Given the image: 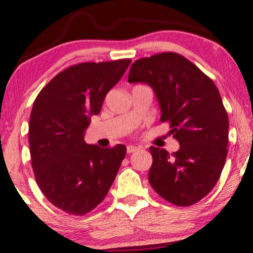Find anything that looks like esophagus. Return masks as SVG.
Wrapping results in <instances>:
<instances>
[{
    "instance_id": "obj_1",
    "label": "esophagus",
    "mask_w": 253,
    "mask_h": 253,
    "mask_svg": "<svg viewBox=\"0 0 253 253\" xmlns=\"http://www.w3.org/2000/svg\"><path fill=\"white\" fill-rule=\"evenodd\" d=\"M139 149H140L139 147H135V146H128V147H127V153H128V154L135 153V151H137Z\"/></svg>"
}]
</instances>
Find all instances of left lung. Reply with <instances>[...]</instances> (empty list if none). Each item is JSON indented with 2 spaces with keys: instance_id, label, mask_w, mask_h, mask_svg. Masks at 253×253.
I'll use <instances>...</instances> for the list:
<instances>
[{
  "instance_id": "8db88e82",
  "label": "left lung",
  "mask_w": 253,
  "mask_h": 253,
  "mask_svg": "<svg viewBox=\"0 0 253 253\" xmlns=\"http://www.w3.org/2000/svg\"><path fill=\"white\" fill-rule=\"evenodd\" d=\"M128 82L153 87L160 103L162 123L179 150L150 147L153 164L148 174L151 187L176 206H192L213 190L228 154L229 120L218 89L190 60L173 52L136 60Z\"/></svg>"
}]
</instances>
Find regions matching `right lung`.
<instances>
[{"instance_id": "add662e5", "label": "right lung", "mask_w": 253, "mask_h": 253, "mask_svg": "<svg viewBox=\"0 0 253 253\" xmlns=\"http://www.w3.org/2000/svg\"><path fill=\"white\" fill-rule=\"evenodd\" d=\"M132 60L83 62L53 77L33 103L29 124L32 169L40 191L67 214L91 211L116 179L126 147L86 144L84 130Z\"/></svg>"}]
</instances>
